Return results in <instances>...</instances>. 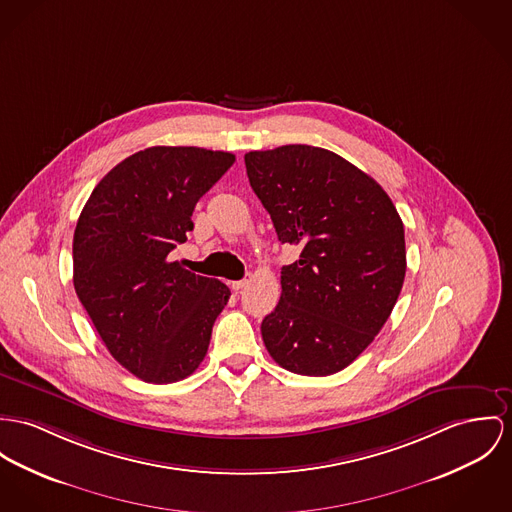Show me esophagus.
<instances>
[{
	"mask_svg": "<svg viewBox=\"0 0 512 512\" xmlns=\"http://www.w3.org/2000/svg\"><path fill=\"white\" fill-rule=\"evenodd\" d=\"M247 282H249L247 278H243V280H234V282H232V288H234V290H241V288H245V286H247Z\"/></svg>",
	"mask_w": 512,
	"mask_h": 512,
	"instance_id": "obj_1",
	"label": "esophagus"
}]
</instances>
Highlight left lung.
<instances>
[{
	"mask_svg": "<svg viewBox=\"0 0 512 512\" xmlns=\"http://www.w3.org/2000/svg\"><path fill=\"white\" fill-rule=\"evenodd\" d=\"M249 185L278 241L298 245L282 294L261 323L276 364L329 376L362 353L394 310L405 232L392 198L347 159L306 144L245 154Z\"/></svg>",
	"mask_w": 512,
	"mask_h": 512,
	"instance_id": "1",
	"label": "left lung"
}]
</instances>
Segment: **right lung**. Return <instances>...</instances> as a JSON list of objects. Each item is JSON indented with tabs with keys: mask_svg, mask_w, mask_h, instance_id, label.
Returning a JSON list of instances; mask_svg holds the SVG:
<instances>
[{
	"mask_svg": "<svg viewBox=\"0 0 512 512\" xmlns=\"http://www.w3.org/2000/svg\"><path fill=\"white\" fill-rule=\"evenodd\" d=\"M236 156L154 146L113 167L74 232V288L109 353L144 382L173 384L204 360L230 288L169 261L198 198Z\"/></svg>",
	"mask_w": 512,
	"mask_h": 512,
	"instance_id": "right-lung-1",
	"label": "right lung"
}]
</instances>
